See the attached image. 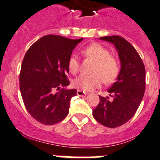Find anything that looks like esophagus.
I'll use <instances>...</instances> for the list:
<instances>
[{
    "instance_id": "34e87169",
    "label": "esophagus",
    "mask_w": 160,
    "mask_h": 160,
    "mask_svg": "<svg viewBox=\"0 0 160 160\" xmlns=\"http://www.w3.org/2000/svg\"><path fill=\"white\" fill-rule=\"evenodd\" d=\"M77 95H78V96H83V95H86V93L84 91L78 90V92H77Z\"/></svg>"
}]
</instances>
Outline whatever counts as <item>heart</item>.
Listing matches in <instances>:
<instances>
[{
    "label": "heart",
    "instance_id": "obj_1",
    "mask_svg": "<svg viewBox=\"0 0 160 160\" xmlns=\"http://www.w3.org/2000/svg\"><path fill=\"white\" fill-rule=\"evenodd\" d=\"M82 52L86 56L90 57L95 61L92 69L94 74L80 75L73 82L74 87L80 90L91 91L102 86L104 80L106 82L114 80L119 72L118 62L114 56L110 55L107 49L98 43H92L85 47ZM68 65L72 74L78 73L80 68V59L78 55L71 56Z\"/></svg>",
    "mask_w": 160,
    "mask_h": 160
}]
</instances>
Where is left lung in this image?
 Returning a JSON list of instances; mask_svg holds the SVG:
<instances>
[{
	"label": "left lung",
	"mask_w": 160,
	"mask_h": 160,
	"mask_svg": "<svg viewBox=\"0 0 160 160\" xmlns=\"http://www.w3.org/2000/svg\"><path fill=\"white\" fill-rule=\"evenodd\" d=\"M99 39L115 46L121 68L116 82L108 90L112 98L99 95L100 102L92 114L99 123L116 128L128 122L140 105L145 91V68L136 49L123 38L113 35Z\"/></svg>",
	"instance_id": "left-lung-1"
}]
</instances>
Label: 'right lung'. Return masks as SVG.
<instances>
[{"label":"right lung","mask_w":160,"mask_h":160,"mask_svg":"<svg viewBox=\"0 0 160 160\" xmlns=\"http://www.w3.org/2000/svg\"><path fill=\"white\" fill-rule=\"evenodd\" d=\"M82 39L49 34L37 40L25 53L19 75L20 92L28 112L40 123H58L68 114L77 89L65 88L70 84L68 63Z\"/></svg>","instance_id":"1"}]
</instances>
